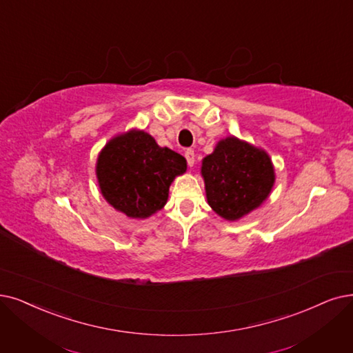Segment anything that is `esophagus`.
<instances>
[{
    "label": "esophagus",
    "instance_id": "esophagus-1",
    "mask_svg": "<svg viewBox=\"0 0 353 353\" xmlns=\"http://www.w3.org/2000/svg\"><path fill=\"white\" fill-rule=\"evenodd\" d=\"M184 154H185V159H187L188 166H194V162H195V154H194V150H192V149H187Z\"/></svg>",
    "mask_w": 353,
    "mask_h": 353
}]
</instances>
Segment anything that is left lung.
I'll return each instance as SVG.
<instances>
[{"label": "left lung", "instance_id": "1", "mask_svg": "<svg viewBox=\"0 0 353 353\" xmlns=\"http://www.w3.org/2000/svg\"><path fill=\"white\" fill-rule=\"evenodd\" d=\"M201 174L208 205L225 220H239L270 195L275 172L271 158L234 136L217 143L203 159Z\"/></svg>", "mask_w": 353, "mask_h": 353}]
</instances>
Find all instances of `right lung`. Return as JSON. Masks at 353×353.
I'll return each mask as SVG.
<instances>
[{
	"label": "right lung",
	"instance_id": "1",
	"mask_svg": "<svg viewBox=\"0 0 353 353\" xmlns=\"http://www.w3.org/2000/svg\"><path fill=\"white\" fill-rule=\"evenodd\" d=\"M185 171L184 157L161 148L142 130L111 139L97 159L103 196L130 219H146L161 210L172 181Z\"/></svg>",
	"mask_w": 353,
	"mask_h": 353
}]
</instances>
